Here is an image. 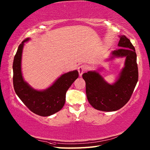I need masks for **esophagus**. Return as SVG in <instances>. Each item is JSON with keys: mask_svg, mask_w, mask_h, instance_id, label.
Wrapping results in <instances>:
<instances>
[{"mask_svg": "<svg viewBox=\"0 0 150 150\" xmlns=\"http://www.w3.org/2000/svg\"><path fill=\"white\" fill-rule=\"evenodd\" d=\"M85 71V67L84 66H80L78 68V71H79V76H81L82 75V74H83V73Z\"/></svg>", "mask_w": 150, "mask_h": 150, "instance_id": "34e87169", "label": "esophagus"}]
</instances>
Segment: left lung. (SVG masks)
Returning <instances> with one entry per match:
<instances>
[{"mask_svg":"<svg viewBox=\"0 0 150 150\" xmlns=\"http://www.w3.org/2000/svg\"><path fill=\"white\" fill-rule=\"evenodd\" d=\"M119 48L111 52L109 60L125 58L124 68L113 84H110L99 74L101 68L82 75L89 103L95 109L114 111L123 107L131 97L137 83L139 73L135 47L125 35H120Z\"/></svg>","mask_w":150,"mask_h":150,"instance_id":"obj_1","label":"left lung"}]
</instances>
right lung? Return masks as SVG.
<instances>
[{"instance_id":"add662e5","label":"right lung","mask_w":150,"mask_h":150,"mask_svg":"<svg viewBox=\"0 0 150 150\" xmlns=\"http://www.w3.org/2000/svg\"><path fill=\"white\" fill-rule=\"evenodd\" d=\"M25 39L19 45L13 64V87L16 94L29 109L38 115L50 116L58 112L65 104L66 93L79 77L77 70L64 73L49 88L37 90L24 81L22 73V55L24 43L30 40Z\"/></svg>"}]
</instances>
